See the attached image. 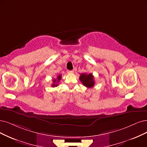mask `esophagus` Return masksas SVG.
Returning a JSON list of instances; mask_svg holds the SVG:
<instances>
[{"mask_svg": "<svg viewBox=\"0 0 147 147\" xmlns=\"http://www.w3.org/2000/svg\"><path fill=\"white\" fill-rule=\"evenodd\" d=\"M74 73V71H70V70H68L67 71V73L68 74H73Z\"/></svg>", "mask_w": 147, "mask_h": 147, "instance_id": "1", "label": "esophagus"}]
</instances>
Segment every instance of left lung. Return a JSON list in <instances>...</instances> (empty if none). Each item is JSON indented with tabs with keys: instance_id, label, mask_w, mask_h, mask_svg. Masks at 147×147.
Masks as SVG:
<instances>
[{
	"instance_id": "obj_1",
	"label": "left lung",
	"mask_w": 147,
	"mask_h": 147,
	"mask_svg": "<svg viewBox=\"0 0 147 147\" xmlns=\"http://www.w3.org/2000/svg\"><path fill=\"white\" fill-rule=\"evenodd\" d=\"M80 76L79 77V79L80 82L82 83V84L86 86V88H92L94 85V80L93 74L91 73L90 74H86V73H82L80 74Z\"/></svg>"
}]
</instances>
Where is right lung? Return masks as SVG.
<instances>
[{"label": "right lung", "mask_w": 147, "mask_h": 147, "mask_svg": "<svg viewBox=\"0 0 147 147\" xmlns=\"http://www.w3.org/2000/svg\"><path fill=\"white\" fill-rule=\"evenodd\" d=\"M62 76L61 74H59V76H57V79H54L53 80V84L51 85V86L52 87H55V86H57L58 85H57V83L59 82L60 80H61V79H62L61 78Z\"/></svg>", "instance_id": "right-lung-1"}]
</instances>
